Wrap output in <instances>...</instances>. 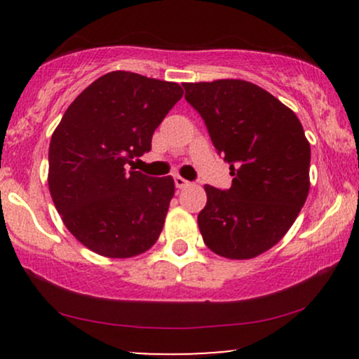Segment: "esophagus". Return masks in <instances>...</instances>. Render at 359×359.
Listing matches in <instances>:
<instances>
[{
	"instance_id": "obj_1",
	"label": "esophagus",
	"mask_w": 359,
	"mask_h": 359,
	"mask_svg": "<svg viewBox=\"0 0 359 359\" xmlns=\"http://www.w3.org/2000/svg\"><path fill=\"white\" fill-rule=\"evenodd\" d=\"M174 182H175V187L177 189H184V187H187L189 184H191V182H189V180H185L184 177H180V175H175L174 177Z\"/></svg>"
}]
</instances>
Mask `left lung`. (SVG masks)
<instances>
[{
	"label": "left lung",
	"mask_w": 359,
	"mask_h": 359,
	"mask_svg": "<svg viewBox=\"0 0 359 359\" xmlns=\"http://www.w3.org/2000/svg\"><path fill=\"white\" fill-rule=\"evenodd\" d=\"M185 101L204 119L234 177L229 189L205 185L197 216L209 250L253 258L282 240L309 194L311 145L292 109L240 79L185 82Z\"/></svg>",
	"instance_id": "1"
}]
</instances>
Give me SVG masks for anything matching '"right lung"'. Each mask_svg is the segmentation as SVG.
<instances>
[{
	"mask_svg": "<svg viewBox=\"0 0 359 359\" xmlns=\"http://www.w3.org/2000/svg\"><path fill=\"white\" fill-rule=\"evenodd\" d=\"M175 82L116 71L74 100L48 148V187L67 229L94 253L137 257L162 233L174 179L126 170L151 150L156 126L182 97Z\"/></svg>",
	"mask_w": 359,
	"mask_h": 359,
	"instance_id": "obj_1",
	"label": "right lung"
}]
</instances>
